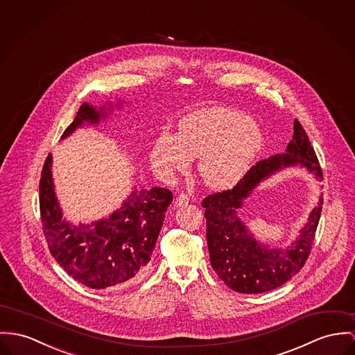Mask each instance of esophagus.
<instances>
[{
    "label": "esophagus",
    "mask_w": 355,
    "mask_h": 355,
    "mask_svg": "<svg viewBox=\"0 0 355 355\" xmlns=\"http://www.w3.org/2000/svg\"><path fill=\"white\" fill-rule=\"evenodd\" d=\"M189 204V197L187 194H180L175 198V207H185Z\"/></svg>",
    "instance_id": "obj_1"
}]
</instances>
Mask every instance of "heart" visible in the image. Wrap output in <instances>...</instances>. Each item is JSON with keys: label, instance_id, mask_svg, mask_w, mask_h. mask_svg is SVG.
<instances>
[{"label": "heart", "instance_id": "obj_1", "mask_svg": "<svg viewBox=\"0 0 355 355\" xmlns=\"http://www.w3.org/2000/svg\"><path fill=\"white\" fill-rule=\"evenodd\" d=\"M265 141L261 127L243 112L208 108L189 113L178 124V134H162L151 148L153 166L164 173L188 170L198 158V173L212 189H228L243 177Z\"/></svg>", "mask_w": 355, "mask_h": 355}]
</instances>
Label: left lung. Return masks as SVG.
I'll use <instances>...</instances> for the list:
<instances>
[{
  "instance_id": "1",
  "label": "left lung",
  "mask_w": 355,
  "mask_h": 355,
  "mask_svg": "<svg viewBox=\"0 0 355 355\" xmlns=\"http://www.w3.org/2000/svg\"><path fill=\"white\" fill-rule=\"evenodd\" d=\"M285 153L259 161L232 189L211 194L201 204L205 208L211 265L218 278L235 292L257 295L273 291L300 272L311 252L323 196L311 211L299 236L284 248L258 241L238 214L254 189L278 171L301 167L316 181H322L323 173L315 150L297 120Z\"/></svg>"
}]
</instances>
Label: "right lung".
I'll use <instances>...</instances> for the list:
<instances>
[{
  "label": "right lung",
  "instance_id": "right-lung-1",
  "mask_svg": "<svg viewBox=\"0 0 355 355\" xmlns=\"http://www.w3.org/2000/svg\"><path fill=\"white\" fill-rule=\"evenodd\" d=\"M121 105V101L114 105L108 101L97 110L83 103L62 139L85 124L97 125L114 107L120 110ZM51 167L50 154L42 170L39 201L43 232L55 261L76 281L92 289H116L137 281L147 270L164 212L173 201L171 191L157 187L141 191L134 188L110 216L89 224H73L63 216Z\"/></svg>",
  "mask_w": 355,
  "mask_h": 355
}]
</instances>
